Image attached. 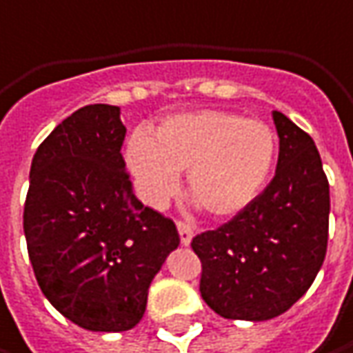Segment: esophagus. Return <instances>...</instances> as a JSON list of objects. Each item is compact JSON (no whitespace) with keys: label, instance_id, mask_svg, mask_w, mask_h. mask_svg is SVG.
I'll return each instance as SVG.
<instances>
[{"label":"esophagus","instance_id":"esophagus-1","mask_svg":"<svg viewBox=\"0 0 353 353\" xmlns=\"http://www.w3.org/2000/svg\"><path fill=\"white\" fill-rule=\"evenodd\" d=\"M176 228H179L181 243H183V245H189L191 240H193V228H191V223H187V221H179V223H176Z\"/></svg>","mask_w":353,"mask_h":353}]
</instances>
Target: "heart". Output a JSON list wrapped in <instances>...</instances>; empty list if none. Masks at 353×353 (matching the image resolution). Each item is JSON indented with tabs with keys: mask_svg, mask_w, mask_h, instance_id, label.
<instances>
[{
	"mask_svg": "<svg viewBox=\"0 0 353 353\" xmlns=\"http://www.w3.org/2000/svg\"><path fill=\"white\" fill-rule=\"evenodd\" d=\"M276 134L260 119L219 110L166 117L150 138L132 134L123 160L144 203L162 207L189 170L191 195L215 217H232L264 191L274 162Z\"/></svg>",
	"mask_w": 353,
	"mask_h": 353,
	"instance_id": "obj_1",
	"label": "heart"
}]
</instances>
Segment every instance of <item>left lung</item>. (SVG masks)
<instances>
[{"label":"left lung","instance_id":"left-lung-1","mask_svg":"<svg viewBox=\"0 0 353 353\" xmlns=\"http://www.w3.org/2000/svg\"><path fill=\"white\" fill-rule=\"evenodd\" d=\"M274 179L232 221L193 238L201 296L225 319L266 321L313 285L327 252L330 183L313 138L285 113Z\"/></svg>","mask_w":353,"mask_h":353}]
</instances>
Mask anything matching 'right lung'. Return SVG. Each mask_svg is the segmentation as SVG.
<instances>
[{
  "mask_svg": "<svg viewBox=\"0 0 353 353\" xmlns=\"http://www.w3.org/2000/svg\"><path fill=\"white\" fill-rule=\"evenodd\" d=\"M119 108L85 105L38 146L23 205L28 256L44 296L89 331H128L176 250V225L144 207L121 156Z\"/></svg>",
  "mask_w": 353,
  "mask_h": 353,
  "instance_id": "add662e5",
  "label": "right lung"
}]
</instances>
